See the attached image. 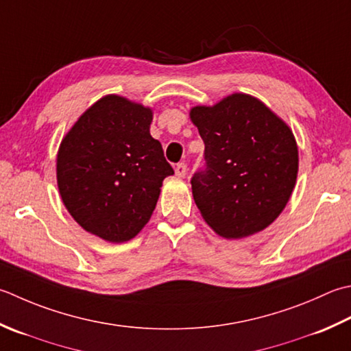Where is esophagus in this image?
<instances>
[{
    "label": "esophagus",
    "instance_id": "esophagus-1",
    "mask_svg": "<svg viewBox=\"0 0 351 351\" xmlns=\"http://www.w3.org/2000/svg\"><path fill=\"white\" fill-rule=\"evenodd\" d=\"M175 173H176V176H178V178H184L185 175H187V166H185L184 162L176 164V167H175Z\"/></svg>",
    "mask_w": 351,
    "mask_h": 351
}]
</instances>
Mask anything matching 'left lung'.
Returning <instances> with one entry per match:
<instances>
[{
	"mask_svg": "<svg viewBox=\"0 0 351 351\" xmlns=\"http://www.w3.org/2000/svg\"><path fill=\"white\" fill-rule=\"evenodd\" d=\"M190 117L205 144L204 167L190 181L205 222L226 239L265 230L286 207L297 181L292 130L246 94L196 106Z\"/></svg>",
	"mask_w": 351,
	"mask_h": 351,
	"instance_id": "left-lung-1",
	"label": "left lung"
}]
</instances>
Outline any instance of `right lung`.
I'll return each instance as SVG.
<instances>
[{"mask_svg": "<svg viewBox=\"0 0 351 351\" xmlns=\"http://www.w3.org/2000/svg\"><path fill=\"white\" fill-rule=\"evenodd\" d=\"M152 111L119 95L88 109L60 143L58 187L82 228L126 242L149 222L166 176L175 171L149 132Z\"/></svg>", "mask_w": 351, "mask_h": 351, "instance_id": "right-lung-1", "label": "right lung"}]
</instances>
